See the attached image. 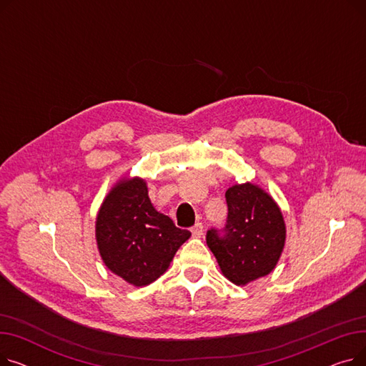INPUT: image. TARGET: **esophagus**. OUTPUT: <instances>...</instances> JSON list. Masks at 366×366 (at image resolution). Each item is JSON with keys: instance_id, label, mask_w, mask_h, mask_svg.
<instances>
[{"instance_id": "34e87169", "label": "esophagus", "mask_w": 366, "mask_h": 366, "mask_svg": "<svg viewBox=\"0 0 366 366\" xmlns=\"http://www.w3.org/2000/svg\"><path fill=\"white\" fill-rule=\"evenodd\" d=\"M191 234H193V237H196V239H200L203 236V225H202V222H197L193 228H191Z\"/></svg>"}]
</instances>
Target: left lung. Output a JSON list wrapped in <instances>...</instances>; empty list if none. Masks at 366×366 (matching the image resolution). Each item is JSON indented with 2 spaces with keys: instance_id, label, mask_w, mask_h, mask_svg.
Masks as SVG:
<instances>
[{
  "instance_id": "obj_1",
  "label": "left lung",
  "mask_w": 366,
  "mask_h": 366,
  "mask_svg": "<svg viewBox=\"0 0 366 366\" xmlns=\"http://www.w3.org/2000/svg\"><path fill=\"white\" fill-rule=\"evenodd\" d=\"M225 234L209 229L206 243L224 277L246 286L276 268L285 247L286 224L277 202L258 184H234L225 191Z\"/></svg>"
}]
</instances>
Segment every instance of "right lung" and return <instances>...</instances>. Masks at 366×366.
<instances>
[{"mask_svg":"<svg viewBox=\"0 0 366 366\" xmlns=\"http://www.w3.org/2000/svg\"><path fill=\"white\" fill-rule=\"evenodd\" d=\"M191 233L154 207L147 181L123 177L105 196L94 221V237L108 270L132 286H147L169 268Z\"/></svg>","mask_w":366,"mask_h":366,"instance_id":"add662e5","label":"right lung"}]
</instances>
